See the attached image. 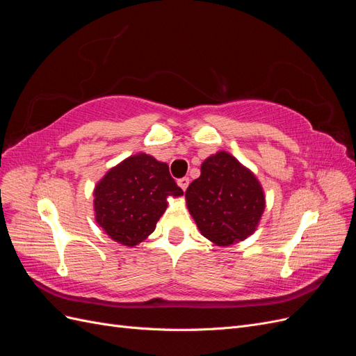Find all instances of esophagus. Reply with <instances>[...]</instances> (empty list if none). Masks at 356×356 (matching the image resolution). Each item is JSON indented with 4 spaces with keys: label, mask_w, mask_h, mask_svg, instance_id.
Here are the masks:
<instances>
[{
    "label": "esophagus",
    "mask_w": 356,
    "mask_h": 356,
    "mask_svg": "<svg viewBox=\"0 0 356 356\" xmlns=\"http://www.w3.org/2000/svg\"><path fill=\"white\" fill-rule=\"evenodd\" d=\"M188 184H190V179L187 178V177H184V178H179L178 179V186L182 188V190H187V187H188Z\"/></svg>",
    "instance_id": "esophagus-1"
}]
</instances>
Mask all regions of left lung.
<instances>
[{"instance_id":"obj_1","label":"left lung","mask_w":356,"mask_h":356,"mask_svg":"<svg viewBox=\"0 0 356 356\" xmlns=\"http://www.w3.org/2000/svg\"><path fill=\"white\" fill-rule=\"evenodd\" d=\"M186 203L204 238L230 246L257 230L266 196L251 169L230 153L217 152L203 160L200 177L186 191Z\"/></svg>"}]
</instances>
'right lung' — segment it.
I'll list each match as a JSON object with an SVG mask.
<instances>
[{"mask_svg":"<svg viewBox=\"0 0 356 356\" xmlns=\"http://www.w3.org/2000/svg\"><path fill=\"white\" fill-rule=\"evenodd\" d=\"M182 195L168 163L145 153L132 154L96 182L95 220L113 241L134 248L154 232L168 197Z\"/></svg>","mask_w":356,"mask_h":356,"instance_id":"right-lung-1","label":"right lung"}]
</instances>
